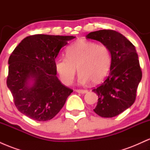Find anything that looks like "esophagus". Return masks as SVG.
<instances>
[{"mask_svg":"<svg viewBox=\"0 0 150 150\" xmlns=\"http://www.w3.org/2000/svg\"><path fill=\"white\" fill-rule=\"evenodd\" d=\"M76 92L81 93V94H85V93H87L88 91L87 89H76Z\"/></svg>","mask_w":150,"mask_h":150,"instance_id":"obj_1","label":"esophagus"}]
</instances>
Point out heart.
<instances>
[{"instance_id": "obj_1", "label": "heart", "mask_w": 150, "mask_h": 150, "mask_svg": "<svg viewBox=\"0 0 150 150\" xmlns=\"http://www.w3.org/2000/svg\"><path fill=\"white\" fill-rule=\"evenodd\" d=\"M66 58H60L54 63L55 70L65 85L73 83L76 70L78 82L86 84L91 80L97 84L107 75L111 63L109 48L104 44L86 40H79L65 51Z\"/></svg>"}]
</instances>
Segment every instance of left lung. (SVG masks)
Masks as SVG:
<instances>
[{"mask_svg": "<svg viewBox=\"0 0 150 150\" xmlns=\"http://www.w3.org/2000/svg\"><path fill=\"white\" fill-rule=\"evenodd\" d=\"M87 39L109 48L111 63L109 74L101 85L92 89L98 95L94 111L99 116L112 118L131 106L142 73L135 46L119 32L111 30L92 32Z\"/></svg>", "mask_w": 150, "mask_h": 150, "instance_id": "8db88e82", "label": "left lung"}]
</instances>
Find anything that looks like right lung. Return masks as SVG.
Masks as SVG:
<instances>
[{"label":"right lung","instance_id":"right-lung-1","mask_svg":"<svg viewBox=\"0 0 150 150\" xmlns=\"http://www.w3.org/2000/svg\"><path fill=\"white\" fill-rule=\"evenodd\" d=\"M73 36L35 34L22 41L8 60L7 86L14 104L24 115L37 121L52 119L73 92L56 76L55 59ZM30 79L34 81L28 85Z\"/></svg>","mask_w":150,"mask_h":150}]
</instances>
